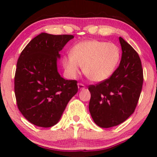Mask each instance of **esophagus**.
Returning a JSON list of instances; mask_svg holds the SVG:
<instances>
[{
	"mask_svg": "<svg viewBox=\"0 0 157 157\" xmlns=\"http://www.w3.org/2000/svg\"><path fill=\"white\" fill-rule=\"evenodd\" d=\"M77 86H78V89L80 90H82V89H84L85 88H86V86H85L84 84L81 83V82H79L78 84H77Z\"/></svg>",
	"mask_w": 157,
	"mask_h": 157,
	"instance_id": "34e87169",
	"label": "esophagus"
}]
</instances>
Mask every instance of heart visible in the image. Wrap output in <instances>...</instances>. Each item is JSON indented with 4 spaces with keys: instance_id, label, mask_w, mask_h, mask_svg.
Instances as JSON below:
<instances>
[{
    "instance_id": "obj_1",
    "label": "heart",
    "mask_w": 157,
    "mask_h": 157,
    "mask_svg": "<svg viewBox=\"0 0 157 157\" xmlns=\"http://www.w3.org/2000/svg\"><path fill=\"white\" fill-rule=\"evenodd\" d=\"M120 48L112 43L91 40L75 45L71 55L63 58V66L67 75L75 78L80 66L86 77L93 82H102L112 75L120 60Z\"/></svg>"
}]
</instances>
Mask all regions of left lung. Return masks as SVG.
Segmentation results:
<instances>
[{
	"label": "left lung",
	"instance_id": "8db88e82",
	"mask_svg": "<svg viewBox=\"0 0 157 157\" xmlns=\"http://www.w3.org/2000/svg\"><path fill=\"white\" fill-rule=\"evenodd\" d=\"M122 58L109 78L90 85L89 111L101 128H111L125 122L134 112L143 84V70L138 53L120 37Z\"/></svg>",
	"mask_w": 157,
	"mask_h": 157
}]
</instances>
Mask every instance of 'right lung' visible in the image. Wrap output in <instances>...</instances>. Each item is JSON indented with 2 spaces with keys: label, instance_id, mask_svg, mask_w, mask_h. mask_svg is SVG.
<instances>
[{
  "label": "right lung",
  "instance_id": "right-lung-1",
  "mask_svg": "<svg viewBox=\"0 0 157 157\" xmlns=\"http://www.w3.org/2000/svg\"><path fill=\"white\" fill-rule=\"evenodd\" d=\"M73 37L41 33L20 55L15 75L16 102L23 117L34 125L48 128L57 124L78 91L77 81L65 80L57 68L59 52Z\"/></svg>",
  "mask_w": 157,
  "mask_h": 157
}]
</instances>
